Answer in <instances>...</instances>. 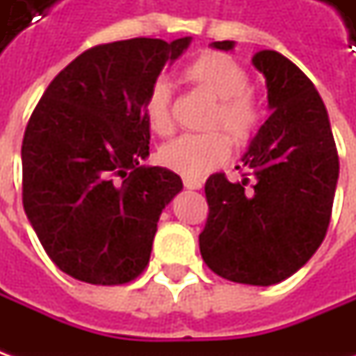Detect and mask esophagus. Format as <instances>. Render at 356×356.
Instances as JSON below:
<instances>
[{"mask_svg":"<svg viewBox=\"0 0 356 356\" xmlns=\"http://www.w3.org/2000/svg\"><path fill=\"white\" fill-rule=\"evenodd\" d=\"M184 186L188 190H200L202 188V180H198V178H184Z\"/></svg>","mask_w":356,"mask_h":356,"instance_id":"obj_1","label":"esophagus"}]
</instances>
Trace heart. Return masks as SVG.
<instances>
[{
  "label": "heart",
  "instance_id": "heart-1",
  "mask_svg": "<svg viewBox=\"0 0 356 356\" xmlns=\"http://www.w3.org/2000/svg\"><path fill=\"white\" fill-rule=\"evenodd\" d=\"M184 79L218 99L208 120L210 129H226L239 144L252 140L261 124L264 111L259 101L248 90V71L234 57L213 51L202 53L186 65ZM144 117L158 136L172 134V90L166 81H156L152 85L144 103ZM229 152V136L222 130H212L204 134H184L162 146L160 162L186 178H200L222 166Z\"/></svg>",
  "mask_w": 356,
  "mask_h": 356
}]
</instances>
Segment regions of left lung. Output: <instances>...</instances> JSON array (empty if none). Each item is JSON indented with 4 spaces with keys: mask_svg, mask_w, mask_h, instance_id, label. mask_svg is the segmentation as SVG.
<instances>
[{
    "mask_svg": "<svg viewBox=\"0 0 356 356\" xmlns=\"http://www.w3.org/2000/svg\"><path fill=\"white\" fill-rule=\"evenodd\" d=\"M229 51L234 41H216ZM273 111L241 162L254 176L229 182L224 172L206 186L208 220L200 253L216 275L248 285H273L309 261L331 222L339 154L327 108L309 76L277 51H259ZM239 168V166H238Z\"/></svg>",
    "mask_w": 356,
    "mask_h": 356,
    "instance_id": "left-lung-1",
    "label": "left lung"
}]
</instances>
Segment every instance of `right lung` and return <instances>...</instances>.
Segmentation results:
<instances>
[{
  "label": "right lung",
  "mask_w": 356,
  "mask_h": 356,
  "mask_svg": "<svg viewBox=\"0 0 356 356\" xmlns=\"http://www.w3.org/2000/svg\"><path fill=\"white\" fill-rule=\"evenodd\" d=\"M190 37H134L87 49L51 81L27 122L23 208L51 261L92 285L143 273L156 222L182 190L148 156L146 97Z\"/></svg>",
  "instance_id": "right-lung-1"
}]
</instances>
